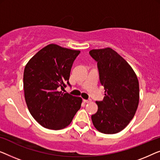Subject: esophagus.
Instances as JSON below:
<instances>
[{
	"label": "esophagus",
	"mask_w": 160,
	"mask_h": 160,
	"mask_svg": "<svg viewBox=\"0 0 160 160\" xmlns=\"http://www.w3.org/2000/svg\"><path fill=\"white\" fill-rule=\"evenodd\" d=\"M83 102H84V103H90V102H91V99H88V100L83 99Z\"/></svg>",
	"instance_id": "esophagus-1"
}]
</instances>
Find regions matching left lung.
I'll return each mask as SVG.
<instances>
[{"mask_svg": "<svg viewBox=\"0 0 160 160\" xmlns=\"http://www.w3.org/2000/svg\"><path fill=\"white\" fill-rule=\"evenodd\" d=\"M89 54L97 62L105 96L96 102L98 111L91 116L93 125L105 134L120 132L133 118L139 102V84L128 63L110 48L93 49Z\"/></svg>", "mask_w": 160, "mask_h": 160, "instance_id": "8db88e82", "label": "left lung"}]
</instances>
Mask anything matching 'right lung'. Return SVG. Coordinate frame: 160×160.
<instances>
[{
  "mask_svg": "<svg viewBox=\"0 0 160 160\" xmlns=\"http://www.w3.org/2000/svg\"><path fill=\"white\" fill-rule=\"evenodd\" d=\"M80 51L50 44L38 51L24 71V98L28 109L42 127L63 129L80 109L82 98L62 93L68 85L71 68Z\"/></svg>",
  "mask_w": 160,
  "mask_h": 160,
  "instance_id": "right-lung-1",
  "label": "right lung"
}]
</instances>
